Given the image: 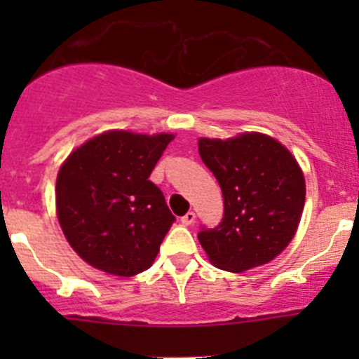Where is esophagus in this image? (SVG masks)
<instances>
[{
	"instance_id": "esophagus-1",
	"label": "esophagus",
	"mask_w": 359,
	"mask_h": 359,
	"mask_svg": "<svg viewBox=\"0 0 359 359\" xmlns=\"http://www.w3.org/2000/svg\"><path fill=\"white\" fill-rule=\"evenodd\" d=\"M180 222H182L184 226H191V224L196 222V213H194V212H187L186 215H184L182 219H180Z\"/></svg>"
}]
</instances>
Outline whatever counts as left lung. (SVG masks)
<instances>
[{
	"label": "left lung",
	"mask_w": 359,
	"mask_h": 359,
	"mask_svg": "<svg viewBox=\"0 0 359 359\" xmlns=\"http://www.w3.org/2000/svg\"><path fill=\"white\" fill-rule=\"evenodd\" d=\"M224 196V219L198 234L215 267L243 273L276 259L293 240L306 203V179L287 147L260 132L198 140Z\"/></svg>",
	"instance_id": "8db88e82"
}]
</instances>
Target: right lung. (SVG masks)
I'll return each instance as SVG.
<instances>
[{"label": "right lung", "mask_w": 359, "mask_h": 359, "mask_svg": "<svg viewBox=\"0 0 359 359\" xmlns=\"http://www.w3.org/2000/svg\"><path fill=\"white\" fill-rule=\"evenodd\" d=\"M173 139L165 132L107 130L60 165L57 219L86 264L114 276H133L153 266L175 217L149 175Z\"/></svg>", "instance_id": "obj_1"}]
</instances>
